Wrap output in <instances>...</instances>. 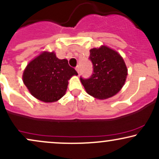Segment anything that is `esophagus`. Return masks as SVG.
<instances>
[{
  "label": "esophagus",
  "mask_w": 159,
  "mask_h": 159,
  "mask_svg": "<svg viewBox=\"0 0 159 159\" xmlns=\"http://www.w3.org/2000/svg\"><path fill=\"white\" fill-rule=\"evenodd\" d=\"M75 69H76V71H77V72L78 74L80 73V68H79V66H77L75 67Z\"/></svg>",
  "instance_id": "esophagus-1"
}]
</instances>
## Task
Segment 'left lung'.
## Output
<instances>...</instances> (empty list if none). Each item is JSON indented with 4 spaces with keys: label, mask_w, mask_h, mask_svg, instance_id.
I'll use <instances>...</instances> for the list:
<instances>
[{
    "label": "left lung",
    "mask_w": 159,
    "mask_h": 159,
    "mask_svg": "<svg viewBox=\"0 0 159 159\" xmlns=\"http://www.w3.org/2000/svg\"><path fill=\"white\" fill-rule=\"evenodd\" d=\"M89 59L93 64V73L88 78L80 77L89 95L104 99L114 96L125 84L127 68L117 52L102 46L90 51Z\"/></svg>",
    "instance_id": "1"
}]
</instances>
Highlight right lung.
Segmentation results:
<instances>
[{"label":"right lung","mask_w":159,"mask_h":159,"mask_svg":"<svg viewBox=\"0 0 159 159\" xmlns=\"http://www.w3.org/2000/svg\"><path fill=\"white\" fill-rule=\"evenodd\" d=\"M77 75L67 60H60L54 52H44L28 63L23 81L34 97L45 102H56L64 96L68 80Z\"/></svg>","instance_id":"obj_1"}]
</instances>
